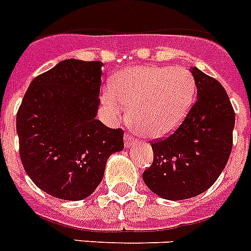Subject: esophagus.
I'll return each mask as SVG.
<instances>
[{
  "instance_id": "obj_1",
  "label": "esophagus",
  "mask_w": 251,
  "mask_h": 251,
  "mask_svg": "<svg viewBox=\"0 0 251 251\" xmlns=\"http://www.w3.org/2000/svg\"><path fill=\"white\" fill-rule=\"evenodd\" d=\"M137 143V139L133 137V135H129V134H126L125 135V147H131L133 145H135Z\"/></svg>"
}]
</instances>
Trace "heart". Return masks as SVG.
<instances>
[{
    "label": "heart",
    "instance_id": "heart-1",
    "mask_svg": "<svg viewBox=\"0 0 251 251\" xmlns=\"http://www.w3.org/2000/svg\"><path fill=\"white\" fill-rule=\"evenodd\" d=\"M194 75L181 66L146 65L127 69L113 78L101 101L113 117L130 104L131 125L146 137L163 138L186 117L194 101Z\"/></svg>",
    "mask_w": 251,
    "mask_h": 251
}]
</instances>
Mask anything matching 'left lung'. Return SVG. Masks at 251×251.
Returning <instances> with one entry per match:
<instances>
[{"label":"left lung","mask_w":251,"mask_h":251,"mask_svg":"<svg viewBox=\"0 0 251 251\" xmlns=\"http://www.w3.org/2000/svg\"><path fill=\"white\" fill-rule=\"evenodd\" d=\"M197 101L169 137L151 143L152 165L143 172L150 190L169 201L202 194L219 178L233 145L234 110L212 76L191 68Z\"/></svg>","instance_id":"left-lung-1"}]
</instances>
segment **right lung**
I'll use <instances>...</instances> for the list:
<instances>
[{
  "instance_id": "obj_1",
  "label": "right lung",
  "mask_w": 251,
  "mask_h": 251,
  "mask_svg": "<svg viewBox=\"0 0 251 251\" xmlns=\"http://www.w3.org/2000/svg\"><path fill=\"white\" fill-rule=\"evenodd\" d=\"M101 66L100 61H61L31 82L18 109L23 168L56 198H87L101 182L108 157L124 150L122 129L96 120Z\"/></svg>"
}]
</instances>
